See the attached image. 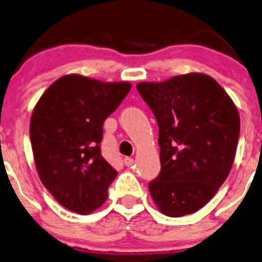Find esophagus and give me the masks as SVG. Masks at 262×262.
<instances>
[{
	"label": "esophagus",
	"mask_w": 262,
	"mask_h": 262,
	"mask_svg": "<svg viewBox=\"0 0 262 262\" xmlns=\"http://www.w3.org/2000/svg\"><path fill=\"white\" fill-rule=\"evenodd\" d=\"M123 163H125L126 166H128V168H130V166L134 165L135 161H134V159H132V158H125V159H123Z\"/></svg>",
	"instance_id": "34e87169"
}]
</instances>
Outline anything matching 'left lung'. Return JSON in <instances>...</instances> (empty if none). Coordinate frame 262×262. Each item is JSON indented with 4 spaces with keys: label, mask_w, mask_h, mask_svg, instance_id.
Returning <instances> with one entry per match:
<instances>
[{
    "label": "left lung",
    "mask_w": 262,
    "mask_h": 262,
    "mask_svg": "<svg viewBox=\"0 0 262 262\" xmlns=\"http://www.w3.org/2000/svg\"><path fill=\"white\" fill-rule=\"evenodd\" d=\"M159 125L161 171L149 184L163 214L183 217L214 196L233 165L236 104L212 77L188 73L136 85Z\"/></svg>",
    "instance_id": "1"
}]
</instances>
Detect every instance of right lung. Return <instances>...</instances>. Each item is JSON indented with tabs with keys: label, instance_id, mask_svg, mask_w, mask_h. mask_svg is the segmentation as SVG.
I'll use <instances>...</instances> for the list:
<instances>
[{
	"label": "right lung",
	"instance_id": "1",
	"mask_svg": "<svg viewBox=\"0 0 262 262\" xmlns=\"http://www.w3.org/2000/svg\"><path fill=\"white\" fill-rule=\"evenodd\" d=\"M130 90L128 82L68 74L56 79L35 104L30 140L37 174L69 211L88 214L106 202L117 171L101 154L102 126Z\"/></svg>",
	"mask_w": 262,
	"mask_h": 262
}]
</instances>
